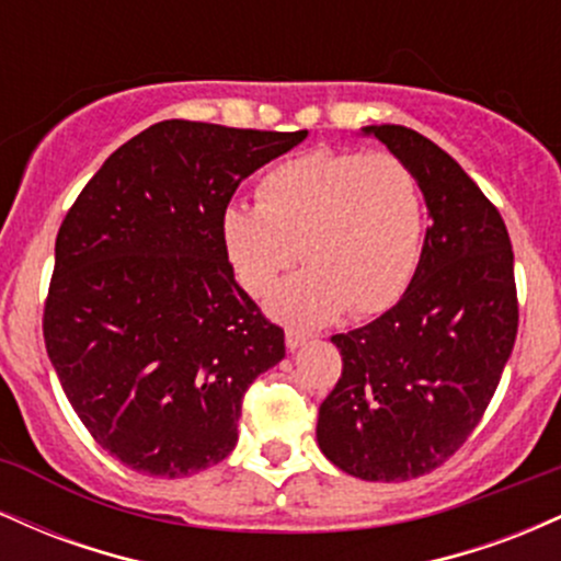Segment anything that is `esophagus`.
<instances>
[{
	"mask_svg": "<svg viewBox=\"0 0 561 561\" xmlns=\"http://www.w3.org/2000/svg\"><path fill=\"white\" fill-rule=\"evenodd\" d=\"M308 340H311V334H306V332H300V330H287L285 332V345H287L289 353L298 351V347L306 345Z\"/></svg>",
	"mask_w": 561,
	"mask_h": 561,
	"instance_id": "esophagus-1",
	"label": "esophagus"
}]
</instances>
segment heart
<instances>
[{"label":"heart","mask_w":561,"mask_h":561,"mask_svg":"<svg viewBox=\"0 0 561 561\" xmlns=\"http://www.w3.org/2000/svg\"><path fill=\"white\" fill-rule=\"evenodd\" d=\"M259 205L231 203L218 231L237 282L253 298L276 285L298 248L306 268L266 308L295 327L388 311L414 279L424 208L414 173L388 152L311 150L261 176Z\"/></svg>","instance_id":"b5f03b06"}]
</instances>
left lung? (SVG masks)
<instances>
[{
  "instance_id": "obj_1",
  "label": "left lung",
  "mask_w": 561,
  "mask_h": 561,
  "mask_svg": "<svg viewBox=\"0 0 561 561\" xmlns=\"http://www.w3.org/2000/svg\"><path fill=\"white\" fill-rule=\"evenodd\" d=\"M414 173L433 227L401 300L332 343L343 377L319 405L321 454L369 482L433 472L478 427L517 337L504 218L446 150L396 124L364 126Z\"/></svg>"
}]
</instances>
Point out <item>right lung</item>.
I'll list each match as a JSON object with an SVG mask.
<instances>
[{"label": "right lung", "mask_w": 561, "mask_h": 561, "mask_svg": "<svg viewBox=\"0 0 561 561\" xmlns=\"http://www.w3.org/2000/svg\"><path fill=\"white\" fill-rule=\"evenodd\" d=\"M306 137L160 121L102 163L62 221L47 356L83 427L134 472L184 478L227 459L244 390L285 358L218 221L242 179Z\"/></svg>", "instance_id": "right-lung-1"}]
</instances>
